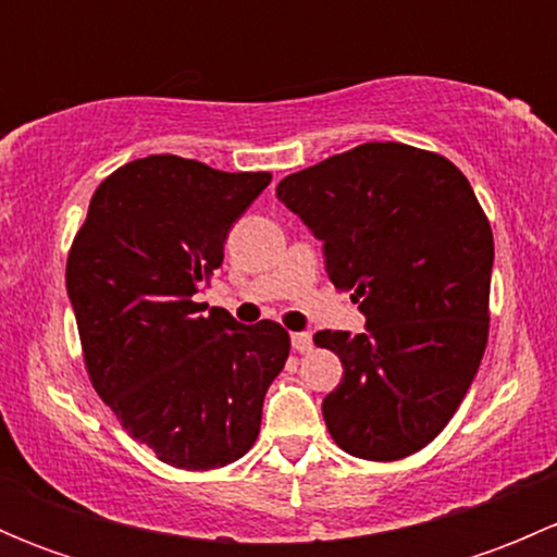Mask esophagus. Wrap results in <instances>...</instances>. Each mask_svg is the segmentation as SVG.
I'll return each mask as SVG.
<instances>
[{
	"instance_id": "1",
	"label": "esophagus",
	"mask_w": 557,
	"mask_h": 557,
	"mask_svg": "<svg viewBox=\"0 0 557 557\" xmlns=\"http://www.w3.org/2000/svg\"><path fill=\"white\" fill-rule=\"evenodd\" d=\"M290 345H294L296 352H310L312 336L307 334V331H294V334H290Z\"/></svg>"
}]
</instances>
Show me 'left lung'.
Here are the masks:
<instances>
[{
	"instance_id": "obj_1",
	"label": "left lung",
	"mask_w": 557,
	"mask_h": 557,
	"mask_svg": "<svg viewBox=\"0 0 557 557\" xmlns=\"http://www.w3.org/2000/svg\"><path fill=\"white\" fill-rule=\"evenodd\" d=\"M277 199L323 243L325 272L367 314L318 331L342 383L325 429L356 458L398 460L450 423L487 345L493 232L445 156L367 143L280 180Z\"/></svg>"
}]
</instances>
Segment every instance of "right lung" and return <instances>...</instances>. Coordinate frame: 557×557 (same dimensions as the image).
<instances>
[{
    "instance_id": "right-lung-1",
    "label": "right lung",
    "mask_w": 557,
    "mask_h": 557,
    "mask_svg": "<svg viewBox=\"0 0 557 557\" xmlns=\"http://www.w3.org/2000/svg\"><path fill=\"white\" fill-rule=\"evenodd\" d=\"M272 183L148 156L102 180L66 258V294L99 398L164 463H234L261 429L263 396L288 361L274 320L243 325L194 301L223 263L234 221Z\"/></svg>"
}]
</instances>
